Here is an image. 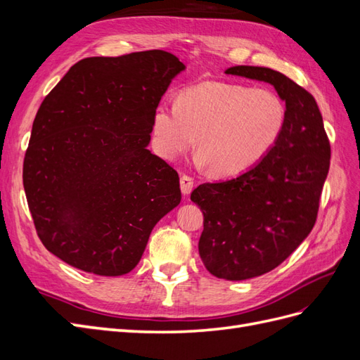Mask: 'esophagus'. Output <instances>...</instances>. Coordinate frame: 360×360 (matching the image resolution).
<instances>
[{
  "mask_svg": "<svg viewBox=\"0 0 360 360\" xmlns=\"http://www.w3.org/2000/svg\"><path fill=\"white\" fill-rule=\"evenodd\" d=\"M180 188H181L183 195H189L193 188V179L186 176V174H183V176L180 177Z\"/></svg>",
  "mask_w": 360,
  "mask_h": 360,
  "instance_id": "1",
  "label": "esophagus"
}]
</instances>
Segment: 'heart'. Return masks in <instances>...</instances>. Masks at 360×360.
<instances>
[{"instance_id":"b5f03b06","label":"heart","mask_w":360,"mask_h":360,"mask_svg":"<svg viewBox=\"0 0 360 360\" xmlns=\"http://www.w3.org/2000/svg\"><path fill=\"white\" fill-rule=\"evenodd\" d=\"M287 106L271 90L205 82L189 86L177 103L153 112V143L174 159L195 146L217 177L238 176L263 160L284 134Z\"/></svg>"}]
</instances>
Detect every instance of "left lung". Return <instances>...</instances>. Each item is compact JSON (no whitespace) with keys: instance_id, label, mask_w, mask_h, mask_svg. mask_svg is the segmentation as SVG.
<instances>
[{"instance_id":"left-lung-1","label":"left lung","mask_w":360,"mask_h":360,"mask_svg":"<svg viewBox=\"0 0 360 360\" xmlns=\"http://www.w3.org/2000/svg\"><path fill=\"white\" fill-rule=\"evenodd\" d=\"M225 73L269 82L285 101L287 123L275 148L255 167L191 193L204 214L200 257L212 275L255 278L287 259L317 221L330 143L314 96L269 68L234 66Z\"/></svg>"}]
</instances>
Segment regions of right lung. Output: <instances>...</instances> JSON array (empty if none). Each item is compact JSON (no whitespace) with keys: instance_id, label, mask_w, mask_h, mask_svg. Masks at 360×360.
<instances>
[{"instance_id":"add662e5","label":"right lung","mask_w":360,"mask_h":360,"mask_svg":"<svg viewBox=\"0 0 360 360\" xmlns=\"http://www.w3.org/2000/svg\"><path fill=\"white\" fill-rule=\"evenodd\" d=\"M184 64L167 51L78 61L43 99L24 159L37 236L64 263L129 274L181 200L179 174L147 150L153 112Z\"/></svg>"}]
</instances>
